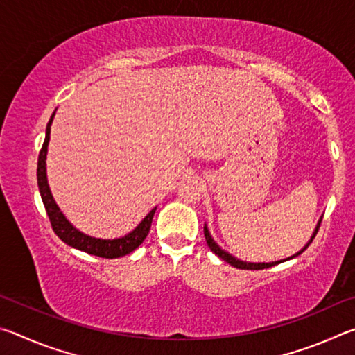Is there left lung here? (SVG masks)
<instances>
[{
  "label": "left lung",
  "mask_w": 355,
  "mask_h": 355,
  "mask_svg": "<svg viewBox=\"0 0 355 355\" xmlns=\"http://www.w3.org/2000/svg\"><path fill=\"white\" fill-rule=\"evenodd\" d=\"M320 225H321V220L318 222V227H316V230H315V233H313V236H311V239H310V243L313 241V238H315V235L318 233V228H320ZM203 233H205V239H207V244H208V248L211 249V252H214L216 255H218L219 258H222V260L224 261H227L228 264H232V266H235V268H238V269H266V268H271V266H275V264H279V263H282V261H272V263H245V261H241V260H236L235 257H232L230 254H227L225 250H222L218 244H216L214 241H213V238H211V235H209V232H208V228H207V225L203 227ZM310 243L305 245V248L299 252V254H296V255H293V257H297V255H300L302 254V252L309 248L310 245ZM291 257V258H293ZM291 258H286V260H291ZM286 260H284V261H286Z\"/></svg>",
  "instance_id": "obj_1"
}]
</instances>
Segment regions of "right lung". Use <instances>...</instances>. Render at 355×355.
<instances>
[{
	"instance_id": "right-lung-1",
	"label": "right lung",
	"mask_w": 355,
	"mask_h": 355,
	"mask_svg": "<svg viewBox=\"0 0 355 355\" xmlns=\"http://www.w3.org/2000/svg\"><path fill=\"white\" fill-rule=\"evenodd\" d=\"M53 117H55V112L50 119V122L46 125V136L44 141V146L40 148L39 153V161H37V184L40 191L42 202H44L48 219H50V224L53 227V232L62 239L65 244L71 245L78 250L86 252V254H91L95 257L101 258H119L123 255H128L130 252H133L136 248H139L144 239L147 238L150 227H152V219L155 214L153 208L144 220L137 225L133 232L125 235L123 238L117 239H98L84 235V233L78 232L76 228L70 224V222L65 219V216L61 213V209L56 205L55 199H53L51 191L48 188L46 182V167H45V159H46V147L48 142H50V130H51V122Z\"/></svg>"
}]
</instances>
